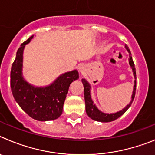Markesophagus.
Returning a JSON list of instances; mask_svg holds the SVG:
<instances>
[{"label":"esophagus","instance_id":"esophagus-1","mask_svg":"<svg viewBox=\"0 0 155 155\" xmlns=\"http://www.w3.org/2000/svg\"><path fill=\"white\" fill-rule=\"evenodd\" d=\"M79 70H80V71H83V68H81V67H80V68H79Z\"/></svg>","mask_w":155,"mask_h":155}]
</instances>
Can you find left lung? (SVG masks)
Returning <instances> with one entry per match:
<instances>
[{
  "label": "left lung",
  "instance_id": "1",
  "mask_svg": "<svg viewBox=\"0 0 155 155\" xmlns=\"http://www.w3.org/2000/svg\"><path fill=\"white\" fill-rule=\"evenodd\" d=\"M125 48L129 53V64L130 66V68L133 71V74H134V89H133L132 92V96H131V100L130 103L126 106L124 109L122 110L116 112L115 113H105L102 112L101 110L97 108L95 104H94L92 98H91V85L88 83L86 79L82 78L81 81L84 85V101H85V109H86V113L91 120H94V121L98 122H102V123H108V122H112L116 120V119H118L119 117L124 115V113L127 112V109L130 108V106L132 104L133 101H134V96H135V92H136V69H135V66H134V61H133L132 57H131V53L130 51V49L127 45H125Z\"/></svg>",
  "mask_w": 155,
  "mask_h": 155
}]
</instances>
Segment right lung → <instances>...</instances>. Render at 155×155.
<instances>
[{
  "label": "right lung",
  "mask_w": 155,
  "mask_h": 155,
  "mask_svg": "<svg viewBox=\"0 0 155 155\" xmlns=\"http://www.w3.org/2000/svg\"><path fill=\"white\" fill-rule=\"evenodd\" d=\"M34 35L29 37L18 50L11 71V87L16 102L30 117L38 121L57 120L63 106L70 84L79 78L77 70L62 74L53 83L43 87L30 84L23 77V52Z\"/></svg>",
  "instance_id": "1"
}]
</instances>
